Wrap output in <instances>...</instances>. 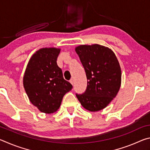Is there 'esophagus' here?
Listing matches in <instances>:
<instances>
[{
    "instance_id": "1",
    "label": "esophagus",
    "mask_w": 150,
    "mask_h": 150,
    "mask_svg": "<svg viewBox=\"0 0 150 150\" xmlns=\"http://www.w3.org/2000/svg\"><path fill=\"white\" fill-rule=\"evenodd\" d=\"M69 82L71 83V85H73V83H74V80H73V79H71L69 81Z\"/></svg>"
}]
</instances>
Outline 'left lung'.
Returning a JSON list of instances; mask_svg holds the SVG:
<instances>
[{
  "label": "left lung",
  "instance_id": "obj_1",
  "mask_svg": "<svg viewBox=\"0 0 150 150\" xmlns=\"http://www.w3.org/2000/svg\"><path fill=\"white\" fill-rule=\"evenodd\" d=\"M87 79L85 92L76 96L83 108L96 112L106 108L121 85L120 66L113 51L98 44L75 47Z\"/></svg>",
  "mask_w": 150,
  "mask_h": 150
}]
</instances>
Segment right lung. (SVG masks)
Instances as JSON below:
<instances>
[{"mask_svg":"<svg viewBox=\"0 0 150 150\" xmlns=\"http://www.w3.org/2000/svg\"><path fill=\"white\" fill-rule=\"evenodd\" d=\"M61 49L42 48L30 58L25 71L23 85L33 105L45 114L56 112L63 96L73 86L63 77L57 58Z\"/></svg>","mask_w":150,"mask_h":150,"instance_id":"obj_1","label":"right lung"}]
</instances>
